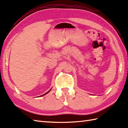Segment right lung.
Here are the masks:
<instances>
[{
  "label": "right lung",
  "instance_id": "right-lung-1",
  "mask_svg": "<svg viewBox=\"0 0 128 128\" xmlns=\"http://www.w3.org/2000/svg\"><path fill=\"white\" fill-rule=\"evenodd\" d=\"M50 90H51V89H50ZM50 91H48L47 92H46V94H43V95H41V96H44V95H45V94H48V92H50Z\"/></svg>",
  "mask_w": 128,
  "mask_h": 128
}]
</instances>
